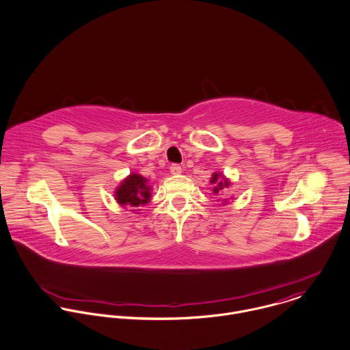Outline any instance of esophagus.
<instances>
[{
    "instance_id": "1",
    "label": "esophagus",
    "mask_w": 350,
    "mask_h": 350,
    "mask_svg": "<svg viewBox=\"0 0 350 350\" xmlns=\"http://www.w3.org/2000/svg\"><path fill=\"white\" fill-rule=\"evenodd\" d=\"M170 171H171L172 175H179V174L182 172V167H180L179 164H172V165L170 167Z\"/></svg>"
}]
</instances>
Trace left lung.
<instances>
[{"instance_id": "obj_1", "label": "left lung", "mask_w": 350, "mask_h": 350, "mask_svg": "<svg viewBox=\"0 0 350 350\" xmlns=\"http://www.w3.org/2000/svg\"><path fill=\"white\" fill-rule=\"evenodd\" d=\"M210 182H211L213 185H215V186L213 187V193H214V194H218L219 191L224 190V187H229V185H230V182H229L224 175H221V174H218V172H214V174H213Z\"/></svg>"}]
</instances>
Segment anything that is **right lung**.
I'll return each instance as SVG.
<instances>
[{
	"mask_svg": "<svg viewBox=\"0 0 350 350\" xmlns=\"http://www.w3.org/2000/svg\"><path fill=\"white\" fill-rule=\"evenodd\" d=\"M114 197L121 206H128L131 208L150 203V187L148 186V179L139 174H131L117 187Z\"/></svg>",
	"mask_w": 350,
	"mask_h": 350,
	"instance_id": "obj_1",
	"label": "right lung"
}]
</instances>
